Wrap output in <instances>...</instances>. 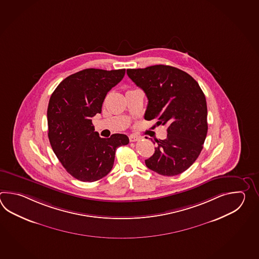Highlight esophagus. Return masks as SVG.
Wrapping results in <instances>:
<instances>
[{
  "instance_id": "1",
  "label": "esophagus",
  "mask_w": 259,
  "mask_h": 259,
  "mask_svg": "<svg viewBox=\"0 0 259 259\" xmlns=\"http://www.w3.org/2000/svg\"><path fill=\"white\" fill-rule=\"evenodd\" d=\"M140 140V137H138V136H136V135H131L130 136V141L131 142H137V141H139Z\"/></svg>"
}]
</instances>
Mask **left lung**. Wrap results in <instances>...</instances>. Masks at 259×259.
<instances>
[{"label":"left lung","mask_w":259,"mask_h":259,"mask_svg":"<svg viewBox=\"0 0 259 259\" xmlns=\"http://www.w3.org/2000/svg\"><path fill=\"white\" fill-rule=\"evenodd\" d=\"M148 99L144 118L167 126L165 140L145 165L163 176H176L197 159L207 133V106L197 81L174 66L156 65L127 69Z\"/></svg>","instance_id":"obj_1"}]
</instances>
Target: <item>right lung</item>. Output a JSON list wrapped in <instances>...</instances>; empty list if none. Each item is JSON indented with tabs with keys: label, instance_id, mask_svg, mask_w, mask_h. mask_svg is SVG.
Masks as SVG:
<instances>
[{
	"label": "right lung",
	"instance_id": "add662e5",
	"mask_svg": "<svg viewBox=\"0 0 259 259\" xmlns=\"http://www.w3.org/2000/svg\"><path fill=\"white\" fill-rule=\"evenodd\" d=\"M125 69L87 68L66 77L50 98V143L66 170L78 181L93 182L110 172L117 147L130 142L116 133L101 138L92 117L102 111L105 96L121 81Z\"/></svg>",
	"mask_w": 259,
	"mask_h": 259
}]
</instances>
